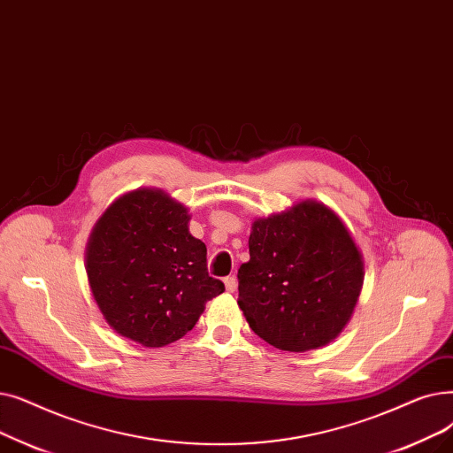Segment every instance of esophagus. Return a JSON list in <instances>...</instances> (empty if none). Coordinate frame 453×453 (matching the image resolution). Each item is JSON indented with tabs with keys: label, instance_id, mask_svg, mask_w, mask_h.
<instances>
[{
	"label": "esophagus",
	"instance_id": "34e87169",
	"mask_svg": "<svg viewBox=\"0 0 453 453\" xmlns=\"http://www.w3.org/2000/svg\"><path fill=\"white\" fill-rule=\"evenodd\" d=\"M225 289L228 293H234L235 289H238V280H235V276H226L225 278Z\"/></svg>",
	"mask_w": 453,
	"mask_h": 453
}]
</instances>
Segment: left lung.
I'll use <instances>...</instances> for the list:
<instances>
[{
	"mask_svg": "<svg viewBox=\"0 0 453 453\" xmlns=\"http://www.w3.org/2000/svg\"><path fill=\"white\" fill-rule=\"evenodd\" d=\"M249 254L238 271V306L256 335L278 350L308 352L349 325L365 262L330 206L306 199L254 219Z\"/></svg>",
	"mask_w": 453,
	"mask_h": 453,
	"instance_id": "1",
	"label": "left lung"
}]
</instances>
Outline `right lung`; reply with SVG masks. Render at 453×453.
Listing matches in <instances>:
<instances>
[{"mask_svg": "<svg viewBox=\"0 0 453 453\" xmlns=\"http://www.w3.org/2000/svg\"><path fill=\"white\" fill-rule=\"evenodd\" d=\"M191 215L160 188L123 193L96 221L84 267L96 304L116 334L160 349L197 325L210 298L225 291L206 269V245Z\"/></svg>", "mask_w": 453, "mask_h": 453, "instance_id": "obj_1", "label": "right lung"}]
</instances>
